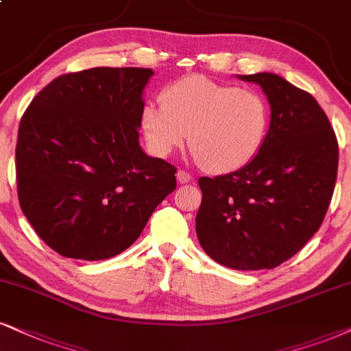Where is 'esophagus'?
Here are the masks:
<instances>
[{
    "label": "esophagus",
    "instance_id": "obj_1",
    "mask_svg": "<svg viewBox=\"0 0 351 351\" xmlns=\"http://www.w3.org/2000/svg\"><path fill=\"white\" fill-rule=\"evenodd\" d=\"M177 180H179L180 184H189V182H192L193 177L190 176L189 172H185V171H182V169H179V171H177Z\"/></svg>",
    "mask_w": 351,
    "mask_h": 351
}]
</instances>
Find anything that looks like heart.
I'll use <instances>...</instances> for the list:
<instances>
[{"label":"heart","mask_w":351,"mask_h":351,"mask_svg":"<svg viewBox=\"0 0 351 351\" xmlns=\"http://www.w3.org/2000/svg\"><path fill=\"white\" fill-rule=\"evenodd\" d=\"M141 132L156 154L179 148L187 133L198 166L211 174L244 167L262 148L270 106L258 90L185 76L161 93V104L141 112Z\"/></svg>","instance_id":"1"}]
</instances>
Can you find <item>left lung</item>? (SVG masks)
Here are the masks:
<instances>
[{"mask_svg": "<svg viewBox=\"0 0 351 351\" xmlns=\"http://www.w3.org/2000/svg\"><path fill=\"white\" fill-rule=\"evenodd\" d=\"M241 80L267 94L270 130L239 171L198 179L203 197L195 229L203 250L221 265L270 270L321 228L334 195L339 143L309 93L271 73Z\"/></svg>", "mask_w": 351, "mask_h": 351, "instance_id": "1", "label": "left lung"}]
</instances>
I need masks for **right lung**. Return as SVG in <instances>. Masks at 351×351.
Instances as JSON below:
<instances>
[{"mask_svg": "<svg viewBox=\"0 0 351 351\" xmlns=\"http://www.w3.org/2000/svg\"><path fill=\"white\" fill-rule=\"evenodd\" d=\"M149 68H90L47 84L19 123V205L63 257L102 261L141 234L177 169L138 143Z\"/></svg>", "mask_w": 351, "mask_h": 351, "instance_id": "add662e5", "label": "right lung"}]
</instances>
